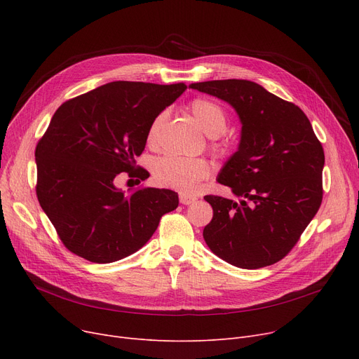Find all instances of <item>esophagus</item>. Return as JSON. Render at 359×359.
Wrapping results in <instances>:
<instances>
[{
  "mask_svg": "<svg viewBox=\"0 0 359 359\" xmlns=\"http://www.w3.org/2000/svg\"><path fill=\"white\" fill-rule=\"evenodd\" d=\"M179 199H180V203H183V205H191V203H194V202L196 201L195 196L186 195V194H182V195L179 196Z\"/></svg>",
  "mask_w": 359,
  "mask_h": 359,
  "instance_id": "1",
  "label": "esophagus"
}]
</instances>
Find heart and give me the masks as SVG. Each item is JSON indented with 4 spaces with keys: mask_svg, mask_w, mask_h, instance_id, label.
I'll return each instance as SVG.
<instances>
[{
    "mask_svg": "<svg viewBox=\"0 0 359 359\" xmlns=\"http://www.w3.org/2000/svg\"><path fill=\"white\" fill-rule=\"evenodd\" d=\"M189 109L194 118L202 128V130L208 137L218 138L224 134L225 129H227V115H225L224 109L215 102H211L208 99H195L191 102ZM164 121L165 113L163 111L151 122L147 132L148 142H156ZM217 149L221 151L222 148L217 145ZM153 172L157 183H160L161 186L170 187V189H175L179 192L189 194L196 189L202 180L210 176L211 165L203 158L165 156L156 161Z\"/></svg>",
    "mask_w": 359,
    "mask_h": 359,
    "instance_id": "obj_1",
    "label": "heart"
}]
</instances>
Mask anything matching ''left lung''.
<instances>
[{
    "mask_svg": "<svg viewBox=\"0 0 359 359\" xmlns=\"http://www.w3.org/2000/svg\"><path fill=\"white\" fill-rule=\"evenodd\" d=\"M227 102L241 123L236 153L217 182L238 201L208 195L212 221L203 238L212 253L243 269L265 268L295 246L323 198V147L294 103L249 80L194 83Z\"/></svg>",
    "mask_w": 359,
    "mask_h": 359,
    "instance_id": "obj_1",
    "label": "left lung"
}]
</instances>
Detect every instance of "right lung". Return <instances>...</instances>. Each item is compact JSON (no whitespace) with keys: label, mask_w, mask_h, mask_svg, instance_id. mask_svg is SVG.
<instances>
[{"label":"right lung","mask_w":359,"mask_h":359,"mask_svg":"<svg viewBox=\"0 0 359 359\" xmlns=\"http://www.w3.org/2000/svg\"><path fill=\"white\" fill-rule=\"evenodd\" d=\"M187 87L113 81L58 107L37 142L36 194L65 248L94 263L140 250L160 218L177 208L168 189L138 187L125 194L115 177L134 172L156 116Z\"/></svg>","instance_id":"obj_1"}]
</instances>
